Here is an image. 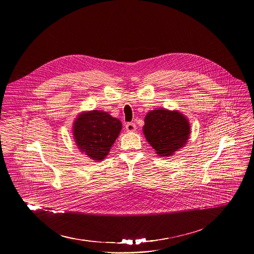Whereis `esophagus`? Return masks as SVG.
I'll return each instance as SVG.
<instances>
[{"instance_id": "obj_1", "label": "esophagus", "mask_w": 254, "mask_h": 254, "mask_svg": "<svg viewBox=\"0 0 254 254\" xmlns=\"http://www.w3.org/2000/svg\"><path fill=\"white\" fill-rule=\"evenodd\" d=\"M125 129H126V131H127V132H135L137 128H136V125H135V123L129 122V123H127V124H126V126H125Z\"/></svg>"}]
</instances>
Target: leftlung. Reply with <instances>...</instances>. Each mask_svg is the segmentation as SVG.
I'll return each mask as SVG.
<instances>
[{
	"mask_svg": "<svg viewBox=\"0 0 254 254\" xmlns=\"http://www.w3.org/2000/svg\"><path fill=\"white\" fill-rule=\"evenodd\" d=\"M143 132L159 156L169 157L188 143L190 125L188 117L177 109H156L145 115Z\"/></svg>",
	"mask_w": 254,
	"mask_h": 254,
	"instance_id": "left-lung-1",
	"label": "left lung"
}]
</instances>
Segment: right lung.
<instances>
[{"label": "right lung", "mask_w": 254, "mask_h": 254, "mask_svg": "<svg viewBox=\"0 0 254 254\" xmlns=\"http://www.w3.org/2000/svg\"><path fill=\"white\" fill-rule=\"evenodd\" d=\"M121 129V121L106 111H84L73 122V139L81 153L95 161H103Z\"/></svg>", "instance_id": "obj_1"}]
</instances>
